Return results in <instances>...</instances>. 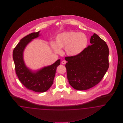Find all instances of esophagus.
Masks as SVG:
<instances>
[{
    "label": "esophagus",
    "instance_id": "1",
    "mask_svg": "<svg viewBox=\"0 0 123 123\" xmlns=\"http://www.w3.org/2000/svg\"><path fill=\"white\" fill-rule=\"evenodd\" d=\"M66 61H65V60H63V61H62V63L63 64H65L66 63Z\"/></svg>",
    "mask_w": 123,
    "mask_h": 123
}]
</instances>
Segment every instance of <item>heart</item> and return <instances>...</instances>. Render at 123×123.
<instances>
[{"mask_svg": "<svg viewBox=\"0 0 123 123\" xmlns=\"http://www.w3.org/2000/svg\"><path fill=\"white\" fill-rule=\"evenodd\" d=\"M56 44L52 42L51 46L57 53H61L60 49H65L68 55L74 57L81 54L88 44V38L86 34L74 31L63 32L57 35Z\"/></svg>", "mask_w": 123, "mask_h": 123, "instance_id": "b5f03b06", "label": "heart"}]
</instances>
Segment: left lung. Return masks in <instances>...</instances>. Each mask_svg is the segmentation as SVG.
I'll list each match as a JSON object with an SVG mask.
<instances>
[{
	"label": "left lung",
	"instance_id": "1",
	"mask_svg": "<svg viewBox=\"0 0 123 123\" xmlns=\"http://www.w3.org/2000/svg\"><path fill=\"white\" fill-rule=\"evenodd\" d=\"M90 43L78 56L66 57L65 67L68 82L75 89L85 90L96 86L104 77L109 66V48L96 34Z\"/></svg>",
	"mask_w": 123,
	"mask_h": 123
}]
</instances>
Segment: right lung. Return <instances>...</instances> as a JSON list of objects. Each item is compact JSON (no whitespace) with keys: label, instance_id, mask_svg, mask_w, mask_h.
Listing matches in <instances>:
<instances>
[{"label":"right lung","instance_id":"1","mask_svg":"<svg viewBox=\"0 0 123 123\" xmlns=\"http://www.w3.org/2000/svg\"><path fill=\"white\" fill-rule=\"evenodd\" d=\"M40 31L33 32L23 37L15 47L12 53L16 73L19 80L28 89L35 92H43L52 86L56 69L60 64L58 60L52 65L45 67L36 72H32L24 63L23 53L27 45L38 37Z\"/></svg>","mask_w":123,"mask_h":123}]
</instances>
